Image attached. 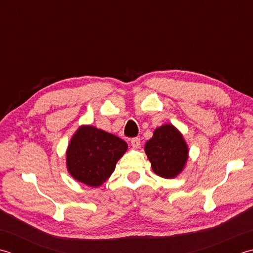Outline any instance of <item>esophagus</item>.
Masks as SVG:
<instances>
[{"label":"esophagus","mask_w":253,"mask_h":253,"mask_svg":"<svg viewBox=\"0 0 253 253\" xmlns=\"http://www.w3.org/2000/svg\"><path fill=\"white\" fill-rule=\"evenodd\" d=\"M131 145L133 148H138L141 145V140L138 137H133L131 140Z\"/></svg>","instance_id":"esophagus-1"}]
</instances>
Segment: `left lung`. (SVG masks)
I'll return each instance as SVG.
<instances>
[{
    "mask_svg": "<svg viewBox=\"0 0 253 253\" xmlns=\"http://www.w3.org/2000/svg\"><path fill=\"white\" fill-rule=\"evenodd\" d=\"M144 149L153 171L166 179L176 178L181 173L189 158L188 144L171 123L157 127Z\"/></svg>",
    "mask_w": 253,
    "mask_h": 253,
    "instance_id": "8db88e82",
    "label": "left lung"
}]
</instances>
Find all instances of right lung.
I'll return each instance as SVG.
<instances>
[{
    "mask_svg": "<svg viewBox=\"0 0 253 253\" xmlns=\"http://www.w3.org/2000/svg\"><path fill=\"white\" fill-rule=\"evenodd\" d=\"M126 149V142L117 135L89 125L81 126L66 149V168L79 182L98 188L109 179Z\"/></svg>",
    "mask_w": 253,
    "mask_h": 253,
    "instance_id": "obj_1",
    "label": "right lung"
}]
</instances>
